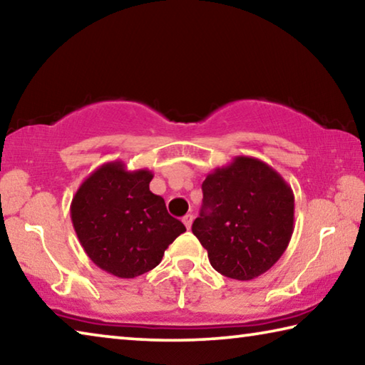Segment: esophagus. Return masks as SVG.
I'll return each instance as SVG.
<instances>
[{"instance_id":"1","label":"esophagus","mask_w":365,"mask_h":365,"mask_svg":"<svg viewBox=\"0 0 365 365\" xmlns=\"http://www.w3.org/2000/svg\"><path fill=\"white\" fill-rule=\"evenodd\" d=\"M192 222H194L192 215H186V217L182 218V223H184V226H186L187 230H190V226H192Z\"/></svg>"}]
</instances>
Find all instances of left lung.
Instances as JSON below:
<instances>
[{"instance_id":"1","label":"left lung","mask_w":365,"mask_h":365,"mask_svg":"<svg viewBox=\"0 0 365 365\" xmlns=\"http://www.w3.org/2000/svg\"><path fill=\"white\" fill-rule=\"evenodd\" d=\"M192 232L218 273L249 282L277 264L294 231V194L278 171L254 157L232 158L202 182Z\"/></svg>"}]
</instances>
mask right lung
<instances>
[{"label":"right lung","instance_id":"obj_1","mask_svg":"<svg viewBox=\"0 0 365 365\" xmlns=\"http://www.w3.org/2000/svg\"><path fill=\"white\" fill-rule=\"evenodd\" d=\"M153 173L129 171L124 161L98 166L71 202V220L81 246L95 265L118 278L153 270L170 244L186 231L148 184Z\"/></svg>","mask_w":365,"mask_h":365}]
</instances>
